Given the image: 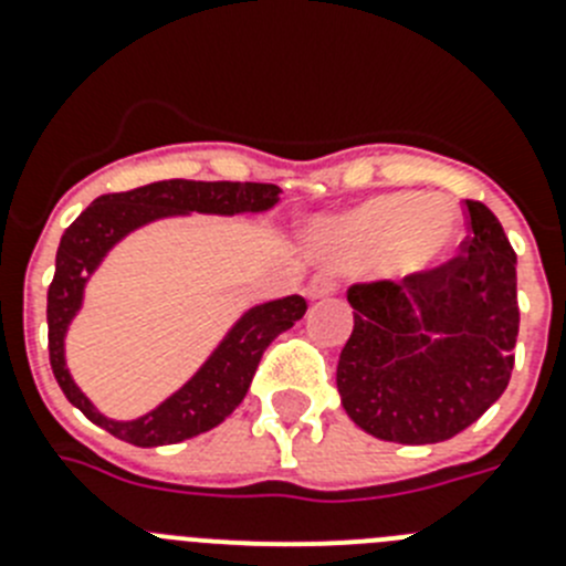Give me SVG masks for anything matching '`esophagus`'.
<instances>
[{
	"label": "esophagus",
	"instance_id": "34e87169",
	"mask_svg": "<svg viewBox=\"0 0 566 566\" xmlns=\"http://www.w3.org/2000/svg\"><path fill=\"white\" fill-rule=\"evenodd\" d=\"M334 292H337V283H334V277H328V274H314V277L308 280V286H306L308 300H326L332 297Z\"/></svg>",
	"mask_w": 566,
	"mask_h": 566
}]
</instances>
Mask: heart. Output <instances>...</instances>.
<instances>
[{
    "instance_id": "heart-1",
    "label": "heart",
    "mask_w": 566,
    "mask_h": 566,
    "mask_svg": "<svg viewBox=\"0 0 566 566\" xmlns=\"http://www.w3.org/2000/svg\"><path fill=\"white\" fill-rule=\"evenodd\" d=\"M312 234L319 258L332 266H374L391 283H411L442 269L457 254L462 214L442 195L399 189L323 218Z\"/></svg>"
}]
</instances>
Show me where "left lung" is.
Here are the masks:
<instances>
[{
  "label": "left lung",
  "mask_w": 566,
  "mask_h": 566,
  "mask_svg": "<svg viewBox=\"0 0 566 566\" xmlns=\"http://www.w3.org/2000/svg\"><path fill=\"white\" fill-rule=\"evenodd\" d=\"M464 258L411 283L348 292L354 332L337 391L357 428L385 442L433 444L462 433L510 382L518 337L516 252L484 203L464 201Z\"/></svg>",
  "instance_id": "8db88e82"
}]
</instances>
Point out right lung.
Instances as JSON below:
<instances>
[{
	"mask_svg": "<svg viewBox=\"0 0 566 566\" xmlns=\"http://www.w3.org/2000/svg\"><path fill=\"white\" fill-rule=\"evenodd\" d=\"M280 187L274 184L234 181H155L129 192L102 195L90 203L62 234L56 252V274L48 289V348L50 368L70 405L93 424L138 448H158L212 431L243 402L258 363L277 334L289 332L303 314L306 300L300 294L269 300L247 308L234 319L221 343L214 345L201 368L169 394L164 402L135 419H113L93 405L67 368L70 323L84 306V289L104 258L135 229L167 218L187 214H260L274 209Z\"/></svg>",
	"mask_w": 566,
	"mask_h": 566,
	"instance_id": "obj_1",
	"label": "right lung"
}]
</instances>
